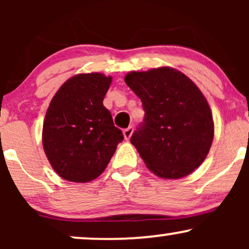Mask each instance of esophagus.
<instances>
[{
  "instance_id": "obj_1",
  "label": "esophagus",
  "mask_w": 249,
  "mask_h": 249,
  "mask_svg": "<svg viewBox=\"0 0 249 249\" xmlns=\"http://www.w3.org/2000/svg\"><path fill=\"white\" fill-rule=\"evenodd\" d=\"M132 132H133V127L132 126H128L127 128H125L124 131H123V134H124V138L128 141V139L131 138V136H132Z\"/></svg>"
}]
</instances>
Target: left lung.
I'll list each match as a JSON object with an SVG mask.
<instances>
[{
    "mask_svg": "<svg viewBox=\"0 0 249 249\" xmlns=\"http://www.w3.org/2000/svg\"><path fill=\"white\" fill-rule=\"evenodd\" d=\"M125 83L145 111L130 141L146 166L166 179L192 173L206 158L214 136L212 112L201 91L171 68L132 71Z\"/></svg>",
    "mask_w": 249,
    "mask_h": 249,
    "instance_id": "obj_1",
    "label": "left lung"
}]
</instances>
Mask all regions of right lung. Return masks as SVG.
Wrapping results in <instances>:
<instances>
[{
  "label": "right lung",
  "instance_id": "1",
  "mask_svg": "<svg viewBox=\"0 0 249 249\" xmlns=\"http://www.w3.org/2000/svg\"><path fill=\"white\" fill-rule=\"evenodd\" d=\"M111 81L102 73H81L68 79L50 103L43 124V147L63 179H96L124 139L103 105Z\"/></svg>",
  "mask_w": 249,
  "mask_h": 249
}]
</instances>
